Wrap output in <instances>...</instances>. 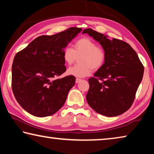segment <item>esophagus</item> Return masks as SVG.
I'll list each match as a JSON object with an SVG mask.
<instances>
[{
    "label": "esophagus",
    "instance_id": "obj_1",
    "mask_svg": "<svg viewBox=\"0 0 154 154\" xmlns=\"http://www.w3.org/2000/svg\"><path fill=\"white\" fill-rule=\"evenodd\" d=\"M81 81H82V79H79V78H77L76 80H75V82H76V83H79Z\"/></svg>",
    "mask_w": 154,
    "mask_h": 154
}]
</instances>
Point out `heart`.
Segmentation results:
<instances>
[{
  "label": "heart",
  "instance_id": "b5f03b06",
  "mask_svg": "<svg viewBox=\"0 0 154 154\" xmlns=\"http://www.w3.org/2000/svg\"><path fill=\"white\" fill-rule=\"evenodd\" d=\"M80 57V64L70 67L67 70L69 75L76 77L88 76L92 69L98 70L103 66L106 60V52L102 47L97 46L94 41L88 37H82L75 43L74 49L66 46L62 51V57L64 62L71 65Z\"/></svg>",
  "mask_w": 154,
  "mask_h": 154
}]
</instances>
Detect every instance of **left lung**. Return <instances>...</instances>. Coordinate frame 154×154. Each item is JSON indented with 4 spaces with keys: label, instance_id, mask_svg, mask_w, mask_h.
<instances>
[{
    "label": "left lung",
    "instance_id": "obj_1",
    "mask_svg": "<svg viewBox=\"0 0 154 154\" xmlns=\"http://www.w3.org/2000/svg\"><path fill=\"white\" fill-rule=\"evenodd\" d=\"M102 45L106 52L103 66L88 80V105L103 116L114 117L128 110L141 82L144 66L132 47L91 28L83 30Z\"/></svg>",
    "mask_w": 154,
    "mask_h": 154
}]
</instances>
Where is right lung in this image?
Wrapping results in <instances>:
<instances>
[{
	"label": "right lung",
	"instance_id": "right-lung-1",
	"mask_svg": "<svg viewBox=\"0 0 154 154\" xmlns=\"http://www.w3.org/2000/svg\"><path fill=\"white\" fill-rule=\"evenodd\" d=\"M82 30L71 27L54 35L40 36L15 56L12 90L17 103L28 113L47 117L64 105L75 77L58 78L66 71L62 51Z\"/></svg>",
	"mask_w": 154,
	"mask_h": 154
}]
</instances>
